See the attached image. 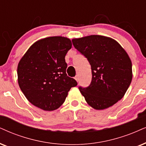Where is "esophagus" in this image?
<instances>
[{
	"label": "esophagus",
	"mask_w": 146,
	"mask_h": 146,
	"mask_svg": "<svg viewBox=\"0 0 146 146\" xmlns=\"http://www.w3.org/2000/svg\"><path fill=\"white\" fill-rule=\"evenodd\" d=\"M74 79H75V80L77 81V82H78V80H79V78H78V76H77V75H76V76H75V77H74Z\"/></svg>",
	"instance_id": "1"
}]
</instances>
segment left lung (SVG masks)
Listing matches in <instances>:
<instances>
[{
  "label": "left lung",
  "instance_id": "left-lung-1",
  "mask_svg": "<svg viewBox=\"0 0 146 146\" xmlns=\"http://www.w3.org/2000/svg\"><path fill=\"white\" fill-rule=\"evenodd\" d=\"M72 42L91 65V84L79 88L87 103L96 110L113 106L124 96L132 80V63L127 52L115 40L104 36L91 35Z\"/></svg>",
  "mask_w": 146,
  "mask_h": 146
}]
</instances>
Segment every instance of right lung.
Masks as SVG:
<instances>
[{
	"label": "right lung",
	"instance_id": "add662e5",
	"mask_svg": "<svg viewBox=\"0 0 146 146\" xmlns=\"http://www.w3.org/2000/svg\"><path fill=\"white\" fill-rule=\"evenodd\" d=\"M71 40L52 36L39 40L29 47L17 66L18 84L26 98L47 111L58 108L72 87L77 85L67 76L65 56Z\"/></svg>",
	"mask_w": 146,
	"mask_h": 146
}]
</instances>
